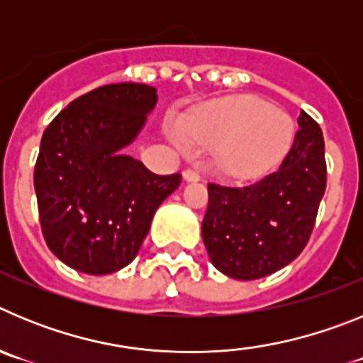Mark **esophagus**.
I'll return each mask as SVG.
<instances>
[{"instance_id":"34e87169","label":"esophagus","mask_w":363,"mask_h":363,"mask_svg":"<svg viewBox=\"0 0 363 363\" xmlns=\"http://www.w3.org/2000/svg\"><path fill=\"white\" fill-rule=\"evenodd\" d=\"M184 178L187 179V182H196V179H200V172L194 171V169H185Z\"/></svg>"}]
</instances>
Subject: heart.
I'll return each instance as SVG.
<instances>
[{"mask_svg":"<svg viewBox=\"0 0 363 363\" xmlns=\"http://www.w3.org/2000/svg\"><path fill=\"white\" fill-rule=\"evenodd\" d=\"M182 147H214L221 169L233 174H255L280 158L293 138V120L252 96L221 99L185 118Z\"/></svg>","mask_w":363,"mask_h":363,"instance_id":"obj_1","label":"heart"}]
</instances>
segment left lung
Returning a JSON list of instances; mask_svg holds the SVG:
<instances>
[{
    "instance_id": "1",
    "label": "left lung",
    "mask_w": 363,
    "mask_h": 363,
    "mask_svg": "<svg viewBox=\"0 0 363 363\" xmlns=\"http://www.w3.org/2000/svg\"><path fill=\"white\" fill-rule=\"evenodd\" d=\"M278 171L243 185L211 182L201 236L214 267L256 280L291 264L307 245L327 185L320 125L301 111Z\"/></svg>"
}]
</instances>
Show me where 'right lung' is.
<instances>
[{"mask_svg":"<svg viewBox=\"0 0 363 363\" xmlns=\"http://www.w3.org/2000/svg\"><path fill=\"white\" fill-rule=\"evenodd\" d=\"M158 101L142 83L98 86L45 129L34 167L43 238L63 264L111 274L136 258L154 213L182 174H154L121 152Z\"/></svg>","mask_w":363,"mask_h":363,"instance_id":"right-lung-1","label":"right lung"}]
</instances>
